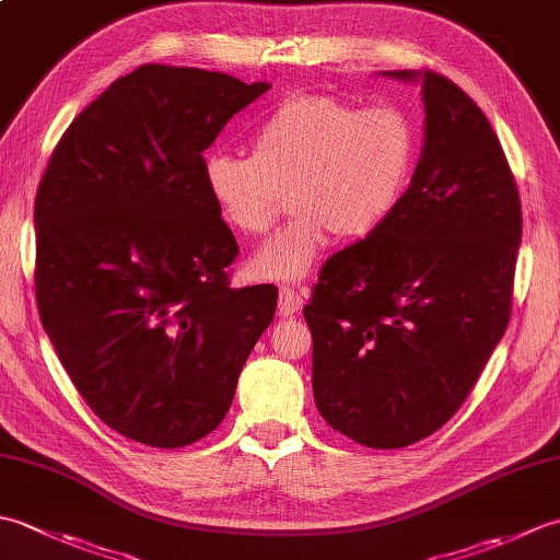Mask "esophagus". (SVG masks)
Instances as JSON below:
<instances>
[{
  "label": "esophagus",
  "instance_id": "obj_1",
  "mask_svg": "<svg viewBox=\"0 0 560 560\" xmlns=\"http://www.w3.org/2000/svg\"><path fill=\"white\" fill-rule=\"evenodd\" d=\"M303 307V295L299 291H293L289 287H283L279 291V315L291 317Z\"/></svg>",
  "mask_w": 560,
  "mask_h": 560
}]
</instances>
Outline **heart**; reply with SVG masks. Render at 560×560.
I'll use <instances>...</instances> for the list:
<instances>
[{"label": "heart", "instance_id": "b5f03b06", "mask_svg": "<svg viewBox=\"0 0 560 560\" xmlns=\"http://www.w3.org/2000/svg\"><path fill=\"white\" fill-rule=\"evenodd\" d=\"M413 163L416 127L397 105L355 110L325 93H301L255 127L249 156H207L205 187L241 235L267 233L291 195L295 219L249 257V271L299 283L337 233L365 241L395 217Z\"/></svg>", "mask_w": 560, "mask_h": 560}]
</instances>
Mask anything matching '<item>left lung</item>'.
Segmentation results:
<instances>
[{"mask_svg":"<svg viewBox=\"0 0 560 560\" xmlns=\"http://www.w3.org/2000/svg\"><path fill=\"white\" fill-rule=\"evenodd\" d=\"M421 83L425 137L383 229L329 259L303 307L323 419L375 450L447 423L503 339L513 307L522 209L481 108L435 71Z\"/></svg>","mask_w":560,"mask_h":560,"instance_id":"left-lung-1","label":"left lung"}]
</instances>
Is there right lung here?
I'll return each mask as SVG.
<instances>
[{
    "label": "right lung",
    "mask_w": 560,
    "mask_h": 560,
    "mask_svg": "<svg viewBox=\"0 0 560 560\" xmlns=\"http://www.w3.org/2000/svg\"><path fill=\"white\" fill-rule=\"evenodd\" d=\"M269 89L139 67L77 115L38 185L43 327L93 413L141 445L209 435L277 311L269 283L231 289L237 243L201 156Z\"/></svg>",
    "instance_id": "1"
}]
</instances>
